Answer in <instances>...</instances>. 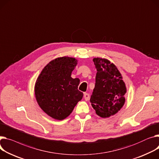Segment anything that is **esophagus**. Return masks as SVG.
<instances>
[{
    "instance_id": "1",
    "label": "esophagus",
    "mask_w": 159,
    "mask_h": 159,
    "mask_svg": "<svg viewBox=\"0 0 159 159\" xmlns=\"http://www.w3.org/2000/svg\"><path fill=\"white\" fill-rule=\"evenodd\" d=\"M84 99H85V100L88 101L89 98V94L88 93H85L84 94Z\"/></svg>"
}]
</instances>
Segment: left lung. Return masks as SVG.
Wrapping results in <instances>:
<instances>
[{
	"label": "left lung",
	"instance_id": "obj_1",
	"mask_svg": "<svg viewBox=\"0 0 159 159\" xmlns=\"http://www.w3.org/2000/svg\"><path fill=\"white\" fill-rule=\"evenodd\" d=\"M93 61L97 73L90 102L97 115L109 118L124 105L126 85L118 68L109 60L94 57Z\"/></svg>",
	"mask_w": 159,
	"mask_h": 159
}]
</instances>
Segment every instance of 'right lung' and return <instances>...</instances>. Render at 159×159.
Segmentation results:
<instances>
[{"label": "right lung", "mask_w": 159, "mask_h": 159, "mask_svg": "<svg viewBox=\"0 0 159 159\" xmlns=\"http://www.w3.org/2000/svg\"><path fill=\"white\" fill-rule=\"evenodd\" d=\"M77 62L73 57H57L48 63L36 79L34 93L38 104L55 120L66 118L83 97V93L78 90L80 80L71 77Z\"/></svg>", "instance_id": "1"}]
</instances>
